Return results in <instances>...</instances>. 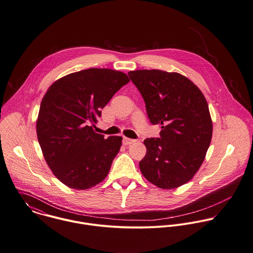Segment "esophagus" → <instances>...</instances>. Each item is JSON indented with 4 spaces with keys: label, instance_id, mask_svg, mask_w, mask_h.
I'll list each match as a JSON object with an SVG mask.
<instances>
[{
    "label": "esophagus",
    "instance_id": "1",
    "mask_svg": "<svg viewBox=\"0 0 253 253\" xmlns=\"http://www.w3.org/2000/svg\"><path fill=\"white\" fill-rule=\"evenodd\" d=\"M133 143H135V140L129 139V138H126V137L123 138V144H124V145H131V144H133Z\"/></svg>",
    "mask_w": 253,
    "mask_h": 253
}]
</instances>
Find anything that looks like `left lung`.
<instances>
[{
	"mask_svg": "<svg viewBox=\"0 0 253 253\" xmlns=\"http://www.w3.org/2000/svg\"><path fill=\"white\" fill-rule=\"evenodd\" d=\"M128 75L145 101L151 123L161 126L159 138L144 141L141 172L158 188H178L195 176L209 148L212 120L207 101L191 80L176 72L145 69Z\"/></svg>",
	"mask_w": 253,
	"mask_h": 253,
	"instance_id": "1",
	"label": "left lung"
}]
</instances>
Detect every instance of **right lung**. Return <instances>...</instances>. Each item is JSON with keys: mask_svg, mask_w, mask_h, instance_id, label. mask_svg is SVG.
Masks as SVG:
<instances>
[{"mask_svg": "<svg viewBox=\"0 0 253 253\" xmlns=\"http://www.w3.org/2000/svg\"><path fill=\"white\" fill-rule=\"evenodd\" d=\"M107 68H89L55 81L45 94L37 137L53 175L64 185L86 190L101 183L119 152L122 137L94 132L101 108L129 82Z\"/></svg>", "mask_w": 253, "mask_h": 253, "instance_id": "obj_1", "label": "right lung"}]
</instances>
